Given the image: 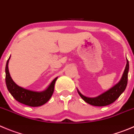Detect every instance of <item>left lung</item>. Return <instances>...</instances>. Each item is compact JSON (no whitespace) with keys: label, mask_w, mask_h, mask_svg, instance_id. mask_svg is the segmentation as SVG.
<instances>
[{"label":"left lung","mask_w":134,"mask_h":134,"mask_svg":"<svg viewBox=\"0 0 134 134\" xmlns=\"http://www.w3.org/2000/svg\"><path fill=\"white\" fill-rule=\"evenodd\" d=\"M126 65L124 73L122 74V77L119 82L117 83L112 88L105 91L103 93L95 97H88L80 92L77 89V91L80 96L88 104H91L93 106L97 107H103L107 106L111 103H114L120 96L121 94L124 91L128 83V74L129 71V62L126 58Z\"/></svg>","instance_id":"1"}]
</instances>
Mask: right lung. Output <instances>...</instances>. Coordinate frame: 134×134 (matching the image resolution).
Returning a JSON list of instances; mask_svg holds the SVG:
<instances>
[{"label":"right lung","mask_w":134,"mask_h":134,"mask_svg":"<svg viewBox=\"0 0 134 134\" xmlns=\"http://www.w3.org/2000/svg\"><path fill=\"white\" fill-rule=\"evenodd\" d=\"M9 57L6 64V84L8 90L17 101L30 107H39L45 104L54 92V84L58 77L52 81L47 89L42 91H31L18 85L11 77L8 70Z\"/></svg>","instance_id":"add662e5"}]
</instances>
